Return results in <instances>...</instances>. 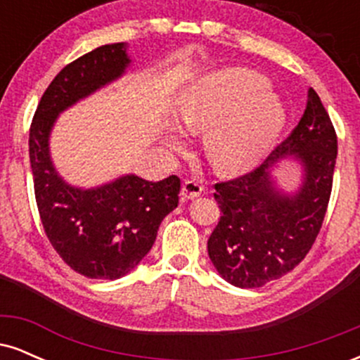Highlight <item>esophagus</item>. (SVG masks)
Segmentation results:
<instances>
[{
	"instance_id": "esophagus-1",
	"label": "esophagus",
	"mask_w": 360,
	"mask_h": 360,
	"mask_svg": "<svg viewBox=\"0 0 360 360\" xmlns=\"http://www.w3.org/2000/svg\"><path fill=\"white\" fill-rule=\"evenodd\" d=\"M203 193V186L198 184L196 181H184L181 188V200H194Z\"/></svg>"
}]
</instances>
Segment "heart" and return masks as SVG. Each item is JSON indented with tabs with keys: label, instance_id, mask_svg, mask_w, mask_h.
<instances>
[{
	"label": "heart",
	"instance_id": "1",
	"mask_svg": "<svg viewBox=\"0 0 360 360\" xmlns=\"http://www.w3.org/2000/svg\"><path fill=\"white\" fill-rule=\"evenodd\" d=\"M269 81L250 69H225L186 89L177 106L181 127L203 131L201 146L214 171L242 174L262 162L286 125V110ZM164 146L183 147L179 131L169 128Z\"/></svg>",
	"mask_w": 360,
	"mask_h": 360
}]
</instances>
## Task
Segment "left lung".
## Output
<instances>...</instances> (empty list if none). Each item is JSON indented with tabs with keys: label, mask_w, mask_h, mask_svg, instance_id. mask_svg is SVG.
I'll use <instances>...</instances> for the list:
<instances>
[{
	"label": "left lung",
	"mask_w": 360,
	"mask_h": 360,
	"mask_svg": "<svg viewBox=\"0 0 360 360\" xmlns=\"http://www.w3.org/2000/svg\"><path fill=\"white\" fill-rule=\"evenodd\" d=\"M288 158L302 167V183L291 193L271 176ZM335 160V128L309 88L307 110L292 134L249 174L214 184L221 217L210 235L208 255L226 283L260 288L307 257L323 223Z\"/></svg>",
	"instance_id": "left-lung-1"
}]
</instances>
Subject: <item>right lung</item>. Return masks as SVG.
<instances>
[{
  "mask_svg": "<svg viewBox=\"0 0 360 360\" xmlns=\"http://www.w3.org/2000/svg\"><path fill=\"white\" fill-rule=\"evenodd\" d=\"M125 42L94 49L53 77L30 127V166L40 220L52 247L71 269L91 279H120L154 245L160 221L179 203L177 176L146 181L120 176L96 188L64 181L51 157L57 117L120 79L130 65Z\"/></svg>",
  "mask_w": 360,
  "mask_h": 360,
  "instance_id": "1",
  "label": "right lung"
}]
</instances>
